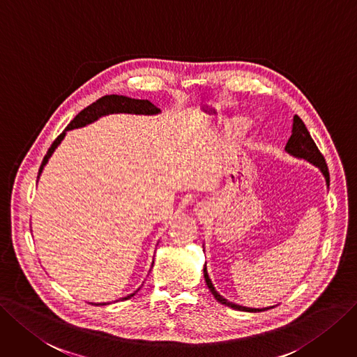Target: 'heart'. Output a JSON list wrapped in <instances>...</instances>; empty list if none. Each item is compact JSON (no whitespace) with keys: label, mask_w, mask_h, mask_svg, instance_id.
Wrapping results in <instances>:
<instances>
[{"label":"heart","mask_w":357,"mask_h":357,"mask_svg":"<svg viewBox=\"0 0 357 357\" xmlns=\"http://www.w3.org/2000/svg\"><path fill=\"white\" fill-rule=\"evenodd\" d=\"M235 126L238 128V129H245V128H247V123H245L244 121H236V122H235Z\"/></svg>","instance_id":"heart-1"}]
</instances>
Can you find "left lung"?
<instances>
[{
    "label": "left lung",
    "instance_id": "left-lung-1",
    "mask_svg": "<svg viewBox=\"0 0 357 357\" xmlns=\"http://www.w3.org/2000/svg\"><path fill=\"white\" fill-rule=\"evenodd\" d=\"M285 151L293 155L296 158H301V160H306L309 163H312L313 166L318 167L321 170V174L324 175L325 178V182H326V187H329V172H328V166H326V162L324 155L321 154V151L318 150V147H316L314 141L312 139L309 130L306 128V125L303 123L301 119L298 116H294L293 119V129H291V137H289L287 145H285ZM203 248H204V244H203ZM204 252V250H203ZM204 280H206V285L208 287L210 293L213 294V297L222 303V305H225L231 309H235V310H243V312H252V313H256V312H265L268 309H272L273 306L271 307H261V309H256V307H245V306H241V305H236V303L234 301H229L228 298H225L223 296H220L216 288L212 282V280H210V276L207 273V268L204 265Z\"/></svg>",
    "mask_w": 357,
    "mask_h": 357
}]
</instances>
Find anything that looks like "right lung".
Returning <instances> with one entry per match:
<instances>
[{"label": "right lung", "mask_w": 357, "mask_h": 357, "mask_svg": "<svg viewBox=\"0 0 357 357\" xmlns=\"http://www.w3.org/2000/svg\"><path fill=\"white\" fill-rule=\"evenodd\" d=\"M113 113L114 114L116 113H129V114L153 116V114H160L162 110L158 109L155 104L149 101V100H137V98H130V97H125V96H105V97L97 100L96 102H92L91 105H88V107L84 109L81 113H77L73 121L68 125V128H66L61 132V134L57 137V139L52 142V145H51L50 150L47 151L45 157H44L41 167H39L38 179H39V176H41L44 167L47 166L50 157L52 155V153H54L56 149L61 144V141L64 139L66 134H68V130L77 129V128H84L86 125H91V123L97 122L100 117L109 116V114H113ZM38 179H36V183H38ZM139 288L137 289V291H134L132 294H129V296H126V297H123L121 300H128L130 297H134L139 291ZM91 305H94V306H105V305H110V303H91Z\"/></svg>", "instance_id": "obj_1"}]
</instances>
